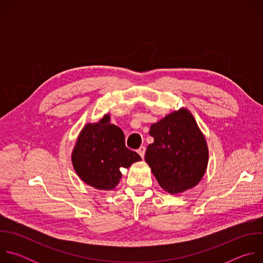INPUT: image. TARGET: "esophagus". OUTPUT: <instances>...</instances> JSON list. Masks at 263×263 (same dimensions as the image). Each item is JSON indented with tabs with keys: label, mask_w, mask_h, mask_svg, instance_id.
Segmentation results:
<instances>
[{
	"label": "esophagus",
	"mask_w": 263,
	"mask_h": 263,
	"mask_svg": "<svg viewBox=\"0 0 263 263\" xmlns=\"http://www.w3.org/2000/svg\"><path fill=\"white\" fill-rule=\"evenodd\" d=\"M137 153L139 154V156H140L141 158H143V157H144V153H145V147H144L143 145H141V146L137 149Z\"/></svg>",
	"instance_id": "1"
}]
</instances>
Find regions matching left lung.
<instances>
[{"instance_id": "left-lung-1", "label": "left lung", "mask_w": 263, "mask_h": 263, "mask_svg": "<svg viewBox=\"0 0 263 263\" xmlns=\"http://www.w3.org/2000/svg\"><path fill=\"white\" fill-rule=\"evenodd\" d=\"M154 142L144 156L163 191L177 195L202 180L208 164V146L194 116L181 108L149 128Z\"/></svg>"}]
</instances>
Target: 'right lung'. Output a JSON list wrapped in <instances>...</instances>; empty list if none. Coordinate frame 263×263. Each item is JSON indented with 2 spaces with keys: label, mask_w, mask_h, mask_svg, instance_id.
<instances>
[{
  "label": "right lung",
  "mask_w": 263,
  "mask_h": 263,
  "mask_svg": "<svg viewBox=\"0 0 263 263\" xmlns=\"http://www.w3.org/2000/svg\"><path fill=\"white\" fill-rule=\"evenodd\" d=\"M140 156L126 147L121 128L105 115L98 123L86 124L71 153V163L79 178L97 190L111 191L119 184L121 167H130Z\"/></svg>",
  "instance_id": "obj_1"
}]
</instances>
